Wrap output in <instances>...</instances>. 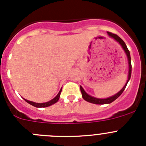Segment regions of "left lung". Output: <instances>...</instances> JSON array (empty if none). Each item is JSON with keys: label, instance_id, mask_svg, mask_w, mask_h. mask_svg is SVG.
<instances>
[{"label": "left lung", "instance_id": "1", "mask_svg": "<svg viewBox=\"0 0 146 146\" xmlns=\"http://www.w3.org/2000/svg\"><path fill=\"white\" fill-rule=\"evenodd\" d=\"M108 34L109 35V36H110L111 38H113V39L115 40L118 44L121 46L122 49L123 50L124 52L126 53V57H127V59H128V64H129V72H128V79H127V81H126V84L124 85L121 90H120V91H118L117 94H115V95L112 96H110V97L105 98V99H99V98H96L94 97V96H91L88 94L85 91V90L82 88V86H80V91L81 93H82V98L86 100V101L90 103H93V104H110L111 102H113V101H115V99H118L120 96L121 95V94L123 92L124 89L126 88V86L128 83L129 80H130V77H131V57H130V52L129 51L128 48L126 47V44L123 42V40L121 39L118 36H117L116 34H113L112 33H110V32H108Z\"/></svg>", "mask_w": 146, "mask_h": 146}]
</instances>
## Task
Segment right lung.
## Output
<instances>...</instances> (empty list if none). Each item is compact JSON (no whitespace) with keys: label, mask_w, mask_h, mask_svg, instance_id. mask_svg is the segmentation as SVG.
<instances>
[{"label":"right lung","mask_w":146,"mask_h":146,"mask_svg":"<svg viewBox=\"0 0 146 146\" xmlns=\"http://www.w3.org/2000/svg\"><path fill=\"white\" fill-rule=\"evenodd\" d=\"M61 91H62V88H60V91H59L58 94H57V96H55V98H53L52 99H51L50 101L47 102L36 103V102H31V101H29V100H27V99H25V102H27L28 104H31V105H33V107H36V108H47V107L51 106V105H52V104H55V103L58 101L59 98H60V93H61Z\"/></svg>","instance_id":"right-lung-1"}]
</instances>
